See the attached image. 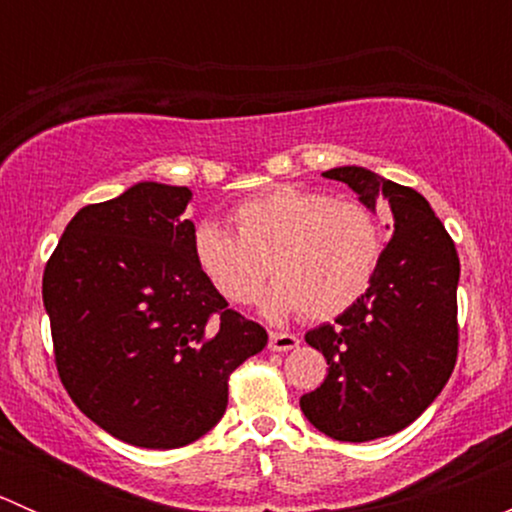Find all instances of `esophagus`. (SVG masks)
Wrapping results in <instances>:
<instances>
[{
	"label": "esophagus",
	"instance_id": "1",
	"mask_svg": "<svg viewBox=\"0 0 512 512\" xmlns=\"http://www.w3.org/2000/svg\"><path fill=\"white\" fill-rule=\"evenodd\" d=\"M299 347V337L287 332H270V352H289Z\"/></svg>",
	"mask_w": 512,
	"mask_h": 512
}]
</instances>
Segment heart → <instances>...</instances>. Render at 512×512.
I'll return each mask as SVG.
<instances>
[{"label":"heart","instance_id":"obj_1","mask_svg":"<svg viewBox=\"0 0 512 512\" xmlns=\"http://www.w3.org/2000/svg\"><path fill=\"white\" fill-rule=\"evenodd\" d=\"M230 220L235 235L213 220L195 225V267L237 307L260 297L270 272L262 312L272 322L339 317L364 297L384 257L379 218L354 198L277 185L237 205Z\"/></svg>","mask_w":512,"mask_h":512}]
</instances>
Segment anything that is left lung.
Returning a JSON list of instances; mask_svg holds the SVG:
<instances>
[{"label": "left lung", "mask_w": 512, "mask_h": 512, "mask_svg": "<svg viewBox=\"0 0 512 512\" xmlns=\"http://www.w3.org/2000/svg\"><path fill=\"white\" fill-rule=\"evenodd\" d=\"M342 180L364 205L384 203L394 235L364 297L304 334L329 364L322 386L299 399L329 438L349 443L391 436L433 404L458 356L456 245L414 188L356 165L322 173Z\"/></svg>", "instance_id": "obj_1"}]
</instances>
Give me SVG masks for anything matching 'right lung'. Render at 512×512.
Returning <instances> with one entry per match:
<instances>
[{"mask_svg": "<svg viewBox=\"0 0 512 512\" xmlns=\"http://www.w3.org/2000/svg\"><path fill=\"white\" fill-rule=\"evenodd\" d=\"M188 188L138 183L74 215L44 270L54 361L96 426L141 448L198 441L227 379L267 332L227 307L193 260Z\"/></svg>", "mask_w": 512, "mask_h": 512, "instance_id": "obj_1", "label": "right lung"}]
</instances>
